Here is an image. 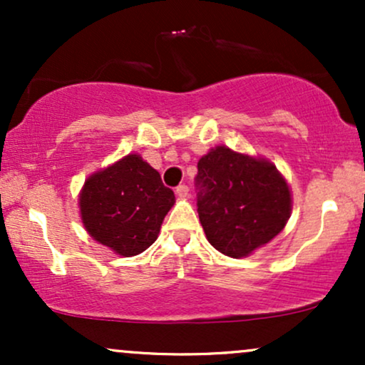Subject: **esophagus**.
<instances>
[{
	"label": "esophagus",
	"mask_w": 365,
	"mask_h": 365,
	"mask_svg": "<svg viewBox=\"0 0 365 365\" xmlns=\"http://www.w3.org/2000/svg\"><path fill=\"white\" fill-rule=\"evenodd\" d=\"M175 192H177L178 197H182V199H183V197L188 195V187L185 185V183H182V185L177 187V190H175Z\"/></svg>",
	"instance_id": "esophagus-1"
}]
</instances>
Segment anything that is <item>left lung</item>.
<instances>
[{
	"label": "left lung",
	"instance_id": "left-lung-1",
	"mask_svg": "<svg viewBox=\"0 0 365 365\" xmlns=\"http://www.w3.org/2000/svg\"><path fill=\"white\" fill-rule=\"evenodd\" d=\"M195 192L209 244L230 257L273 240L290 217V190L274 166L223 145L199 159Z\"/></svg>",
	"mask_w": 365,
	"mask_h": 365
}]
</instances>
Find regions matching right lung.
<instances>
[{
    "label": "right lung",
    "instance_id": "add662e5",
    "mask_svg": "<svg viewBox=\"0 0 365 365\" xmlns=\"http://www.w3.org/2000/svg\"><path fill=\"white\" fill-rule=\"evenodd\" d=\"M175 202L161 175L137 154L87 178L81 194L82 223L89 235L116 254L137 255L156 242Z\"/></svg>",
    "mask_w": 365,
    "mask_h": 365
}]
</instances>
